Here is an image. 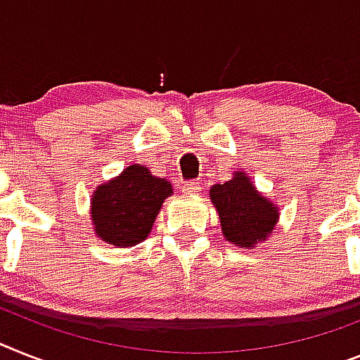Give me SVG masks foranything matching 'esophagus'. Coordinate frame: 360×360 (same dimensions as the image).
<instances>
[{"mask_svg": "<svg viewBox=\"0 0 360 360\" xmlns=\"http://www.w3.org/2000/svg\"><path fill=\"white\" fill-rule=\"evenodd\" d=\"M183 192L185 194H198V192H201V185H199L198 181H186L185 185H183Z\"/></svg>", "mask_w": 360, "mask_h": 360, "instance_id": "1", "label": "esophagus"}]
</instances>
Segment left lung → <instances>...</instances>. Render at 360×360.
I'll return each instance as SVG.
<instances>
[{
  "label": "left lung",
  "instance_id": "1",
  "mask_svg": "<svg viewBox=\"0 0 360 360\" xmlns=\"http://www.w3.org/2000/svg\"><path fill=\"white\" fill-rule=\"evenodd\" d=\"M210 199L219 212L223 234L234 245L252 247L264 241L276 225V207L258 194L243 174H236L223 185H214Z\"/></svg>",
  "mask_w": 360,
  "mask_h": 360
}]
</instances>
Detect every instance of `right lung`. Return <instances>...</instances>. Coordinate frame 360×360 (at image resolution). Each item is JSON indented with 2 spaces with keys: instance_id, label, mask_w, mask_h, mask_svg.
I'll return each instance as SVG.
<instances>
[{
  "instance_id": "obj_1",
  "label": "right lung",
  "mask_w": 360,
  "mask_h": 360,
  "mask_svg": "<svg viewBox=\"0 0 360 360\" xmlns=\"http://www.w3.org/2000/svg\"><path fill=\"white\" fill-rule=\"evenodd\" d=\"M170 194L168 181L153 177L141 165L128 166L117 179L96 188L91 207L95 232L111 245H137L146 240Z\"/></svg>"
}]
</instances>
